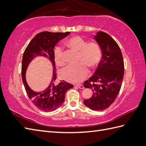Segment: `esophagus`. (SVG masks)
Returning a JSON list of instances; mask_svg holds the SVG:
<instances>
[{
  "label": "esophagus",
  "instance_id": "esophagus-1",
  "mask_svg": "<svg viewBox=\"0 0 146 146\" xmlns=\"http://www.w3.org/2000/svg\"><path fill=\"white\" fill-rule=\"evenodd\" d=\"M76 86L78 87L79 88H80V89H84V86L83 85V84H76Z\"/></svg>",
  "mask_w": 146,
  "mask_h": 146
}]
</instances>
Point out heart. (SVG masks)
<instances>
[{
	"mask_svg": "<svg viewBox=\"0 0 146 146\" xmlns=\"http://www.w3.org/2000/svg\"><path fill=\"white\" fill-rule=\"evenodd\" d=\"M66 45L70 48L78 52V62L74 65L66 66L60 71L62 78L70 83L81 82L88 73V66L91 68L96 66L102 56L99 44L96 42H88L80 36H74L67 40ZM63 48L56 46L54 50V60L57 65L62 66L65 64Z\"/></svg>",
	"mask_w": 146,
	"mask_h": 146,
	"instance_id": "obj_1",
	"label": "heart"
}]
</instances>
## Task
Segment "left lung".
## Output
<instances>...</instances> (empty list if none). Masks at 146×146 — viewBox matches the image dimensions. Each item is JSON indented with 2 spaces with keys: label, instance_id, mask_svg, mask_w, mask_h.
Returning <instances> with one entry per match:
<instances>
[{
  "label": "left lung",
  "instance_id": "left-lung-1",
  "mask_svg": "<svg viewBox=\"0 0 146 146\" xmlns=\"http://www.w3.org/2000/svg\"><path fill=\"white\" fill-rule=\"evenodd\" d=\"M94 38L99 44L102 58L95 72L84 83L93 91L91 98L84 100L85 106L94 111L109 108L116 100L123 83L124 65L121 49L108 33L98 32Z\"/></svg>",
  "mask_w": 146,
  "mask_h": 146
}]
</instances>
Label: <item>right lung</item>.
<instances>
[{
  "label": "right lung",
  "mask_w": 146,
  "mask_h": 146,
  "mask_svg": "<svg viewBox=\"0 0 146 146\" xmlns=\"http://www.w3.org/2000/svg\"><path fill=\"white\" fill-rule=\"evenodd\" d=\"M70 33L42 32L36 34L30 41L23 53L22 62V77L26 93L32 103L39 109L45 112H50L58 109L65 100L66 91L72 88L73 85L61 81L55 84L56 79L55 63L54 60V47L59 40L65 38ZM42 56L47 57L52 63L53 77L48 88L43 92H36L33 91L26 83L25 73L29 63L34 57Z\"/></svg>",
  "instance_id": "add662e5"
}]
</instances>
